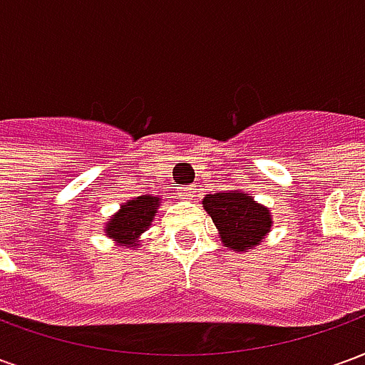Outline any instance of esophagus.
<instances>
[{"mask_svg": "<svg viewBox=\"0 0 365 365\" xmlns=\"http://www.w3.org/2000/svg\"><path fill=\"white\" fill-rule=\"evenodd\" d=\"M182 193H183V197H187V199L193 197V190H191V187H183Z\"/></svg>", "mask_w": 365, "mask_h": 365, "instance_id": "esophagus-1", "label": "esophagus"}]
</instances>
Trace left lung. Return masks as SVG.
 Masks as SVG:
<instances>
[{"instance_id":"left-lung-1","label":"left lung","mask_w":365,"mask_h":365,"mask_svg":"<svg viewBox=\"0 0 365 365\" xmlns=\"http://www.w3.org/2000/svg\"><path fill=\"white\" fill-rule=\"evenodd\" d=\"M203 207L217 225L222 245L238 252L260 245L272 227V215L268 209L258 205L250 193L229 191L207 195L203 199Z\"/></svg>"}]
</instances>
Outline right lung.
Returning a JSON list of instances; mask_svg holds the SVG:
<instances>
[{
    "instance_id": "1",
    "label": "right lung",
    "mask_w": 365,
    "mask_h": 365,
    "mask_svg": "<svg viewBox=\"0 0 365 365\" xmlns=\"http://www.w3.org/2000/svg\"><path fill=\"white\" fill-rule=\"evenodd\" d=\"M158 205L160 199L150 197V195H143V197L128 201L125 205H120L119 213L107 222L105 232L123 245L136 246V237L150 227V221L154 219Z\"/></svg>"
}]
</instances>
